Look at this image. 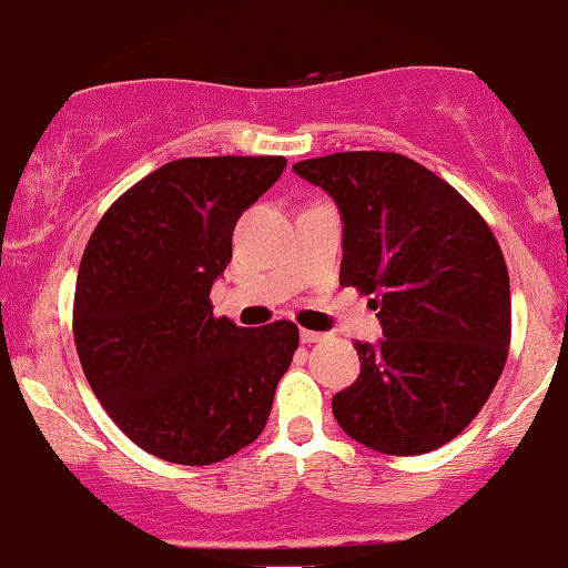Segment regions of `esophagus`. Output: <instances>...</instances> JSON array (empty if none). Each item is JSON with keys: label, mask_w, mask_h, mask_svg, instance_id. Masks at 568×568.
<instances>
[{"label": "esophagus", "mask_w": 568, "mask_h": 568, "mask_svg": "<svg viewBox=\"0 0 568 568\" xmlns=\"http://www.w3.org/2000/svg\"><path fill=\"white\" fill-rule=\"evenodd\" d=\"M325 338V333H316V331H301V341L303 344H320Z\"/></svg>", "instance_id": "esophagus-1"}]
</instances>
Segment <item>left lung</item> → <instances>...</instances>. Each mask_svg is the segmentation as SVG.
<instances>
[{
  "mask_svg": "<svg viewBox=\"0 0 568 568\" xmlns=\"http://www.w3.org/2000/svg\"><path fill=\"white\" fill-rule=\"evenodd\" d=\"M344 219L341 284L371 295L382 344H355L359 376L333 395L346 436L423 455L468 428L511 338L509 271L479 211L428 168L389 151L292 164Z\"/></svg>",
  "mask_w": 568,
  "mask_h": 568,
  "instance_id": "obj_1",
  "label": "left lung"
}]
</instances>
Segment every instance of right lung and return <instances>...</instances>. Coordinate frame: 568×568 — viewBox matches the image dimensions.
I'll use <instances>...</instances> for the list:
<instances>
[{
    "label": "right lung",
    "mask_w": 568,
    "mask_h": 568,
    "mask_svg": "<svg viewBox=\"0 0 568 568\" xmlns=\"http://www.w3.org/2000/svg\"><path fill=\"white\" fill-rule=\"evenodd\" d=\"M284 156H186L126 189L91 233L72 333L83 374L126 438L181 466L248 447L297 349V325L237 327L211 286L233 260L241 213Z\"/></svg>",
    "instance_id": "obj_1"
}]
</instances>
